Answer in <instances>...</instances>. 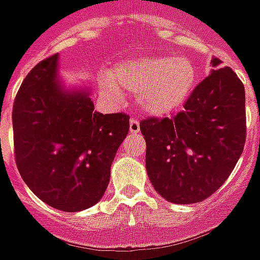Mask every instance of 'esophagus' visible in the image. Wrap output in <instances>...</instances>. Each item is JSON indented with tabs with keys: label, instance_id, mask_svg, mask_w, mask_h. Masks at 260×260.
<instances>
[{
	"label": "esophagus",
	"instance_id": "esophagus-1",
	"mask_svg": "<svg viewBox=\"0 0 260 260\" xmlns=\"http://www.w3.org/2000/svg\"><path fill=\"white\" fill-rule=\"evenodd\" d=\"M129 131H131V134H138V132L141 131V124H139V119H138V118H131Z\"/></svg>",
	"mask_w": 260,
	"mask_h": 260
}]
</instances>
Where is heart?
<instances>
[{
    "mask_svg": "<svg viewBox=\"0 0 260 260\" xmlns=\"http://www.w3.org/2000/svg\"><path fill=\"white\" fill-rule=\"evenodd\" d=\"M103 86L110 96H136L141 110L153 115L174 111L193 90L198 69L186 57H142L115 67Z\"/></svg>",
    "mask_w": 260,
    "mask_h": 260,
    "instance_id": "b5f03b06",
    "label": "heart"
}]
</instances>
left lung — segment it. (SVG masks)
I'll list each match as a JSON object with an SVG mask.
<instances>
[{
  "label": "left lung",
  "mask_w": 260,
  "mask_h": 260,
  "mask_svg": "<svg viewBox=\"0 0 260 260\" xmlns=\"http://www.w3.org/2000/svg\"><path fill=\"white\" fill-rule=\"evenodd\" d=\"M212 67V74L192 90L182 111L141 121L149 180L173 203L189 205L212 196L244 150V85L221 59L213 57Z\"/></svg>",
  "instance_id": "obj_1"
}]
</instances>
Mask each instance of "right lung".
<instances>
[{"instance_id":"obj_1","label":"right lung","mask_w":260,"mask_h":260,"mask_svg":"<svg viewBox=\"0 0 260 260\" xmlns=\"http://www.w3.org/2000/svg\"><path fill=\"white\" fill-rule=\"evenodd\" d=\"M57 68V54L40 61L16 93L15 161L37 198L62 212H79L107 189L111 163L129 131V115L96 113L89 93L62 91Z\"/></svg>"}]
</instances>
